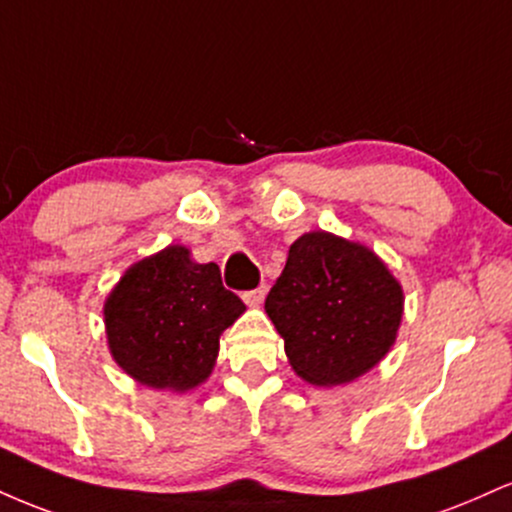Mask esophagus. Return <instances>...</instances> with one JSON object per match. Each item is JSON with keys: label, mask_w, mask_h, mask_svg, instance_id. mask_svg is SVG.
<instances>
[{"label": "esophagus", "mask_w": 512, "mask_h": 512, "mask_svg": "<svg viewBox=\"0 0 512 512\" xmlns=\"http://www.w3.org/2000/svg\"><path fill=\"white\" fill-rule=\"evenodd\" d=\"M264 296H267V286H257V289H252V291H245L243 293V301L248 303V305H260L262 301H264Z\"/></svg>", "instance_id": "esophagus-1"}]
</instances>
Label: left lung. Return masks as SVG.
I'll list each match as a JSON object with an SVG mask.
<instances>
[{"label":"left lung","instance_id":"left-lung-1","mask_svg":"<svg viewBox=\"0 0 512 512\" xmlns=\"http://www.w3.org/2000/svg\"><path fill=\"white\" fill-rule=\"evenodd\" d=\"M291 368L310 385L356 380L383 361L402 322V286L366 245L303 233L264 301Z\"/></svg>","mask_w":512,"mask_h":512}]
</instances>
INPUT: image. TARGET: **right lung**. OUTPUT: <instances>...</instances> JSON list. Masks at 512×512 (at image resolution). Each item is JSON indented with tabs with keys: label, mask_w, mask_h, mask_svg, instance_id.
<instances>
[{
	"label": "right lung",
	"mask_w": 512,
	"mask_h": 512,
	"mask_svg": "<svg viewBox=\"0 0 512 512\" xmlns=\"http://www.w3.org/2000/svg\"><path fill=\"white\" fill-rule=\"evenodd\" d=\"M245 313L223 289L219 264H199L182 245L144 257L105 298V334L115 363L137 383L185 392L211 375L219 337Z\"/></svg>",
	"instance_id": "obj_1"
}]
</instances>
